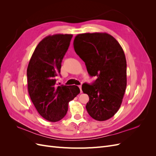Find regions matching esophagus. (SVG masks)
<instances>
[{"label":"esophagus","mask_w":156,"mask_h":156,"mask_svg":"<svg viewBox=\"0 0 156 156\" xmlns=\"http://www.w3.org/2000/svg\"><path fill=\"white\" fill-rule=\"evenodd\" d=\"M79 88L80 91H81V92H82V86H81V85H79Z\"/></svg>","instance_id":"obj_1"}]
</instances>
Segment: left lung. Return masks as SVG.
Masks as SVG:
<instances>
[{
	"label": "left lung",
	"instance_id": "obj_1",
	"mask_svg": "<svg viewBox=\"0 0 156 156\" xmlns=\"http://www.w3.org/2000/svg\"><path fill=\"white\" fill-rule=\"evenodd\" d=\"M73 48L85 63L89 75L98 77L92 85H82L83 92L89 97L88 113L98 121L111 119L121 106L127 85L123 49L114 37L105 32L77 34Z\"/></svg>",
	"mask_w": 156,
	"mask_h": 156
}]
</instances>
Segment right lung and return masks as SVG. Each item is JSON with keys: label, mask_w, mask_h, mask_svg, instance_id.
<instances>
[{"label": "right lung", "mask_w": 156, "mask_h": 156, "mask_svg": "<svg viewBox=\"0 0 156 156\" xmlns=\"http://www.w3.org/2000/svg\"><path fill=\"white\" fill-rule=\"evenodd\" d=\"M72 34L46 36L37 44L27 70L28 91L39 114L55 122L66 115L68 103L80 93L77 86H56V76Z\"/></svg>", "instance_id": "obj_1"}]
</instances>
